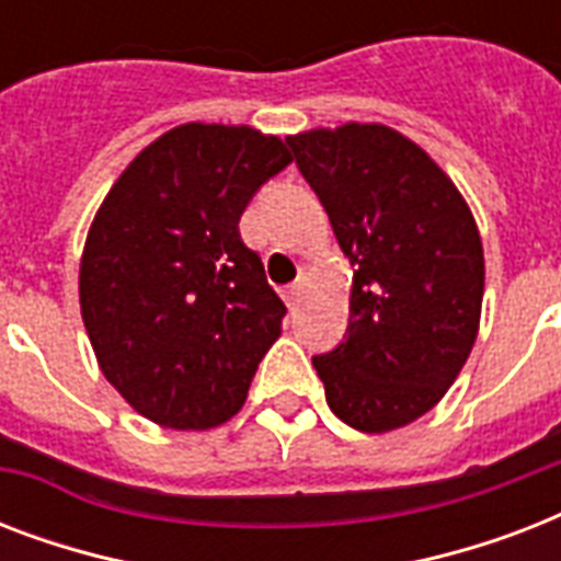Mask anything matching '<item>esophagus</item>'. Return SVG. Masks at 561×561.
<instances>
[{"mask_svg":"<svg viewBox=\"0 0 561 561\" xmlns=\"http://www.w3.org/2000/svg\"><path fill=\"white\" fill-rule=\"evenodd\" d=\"M299 294H302V282H294V285H288V288H285V302H288V308L297 306Z\"/></svg>","mask_w":561,"mask_h":561,"instance_id":"esophagus-1","label":"esophagus"}]
</instances>
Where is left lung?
<instances>
[{
  "mask_svg": "<svg viewBox=\"0 0 561 561\" xmlns=\"http://www.w3.org/2000/svg\"><path fill=\"white\" fill-rule=\"evenodd\" d=\"M350 255V325L314 355L346 425L383 434L434 408L478 337L483 247L469 206L419 145L383 125L288 136Z\"/></svg>",
  "mask_w": 561,
  "mask_h": 561,
  "instance_id": "obj_1",
  "label": "left lung"
}]
</instances>
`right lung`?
I'll return each mask as SVG.
<instances>
[{"mask_svg":"<svg viewBox=\"0 0 561 561\" xmlns=\"http://www.w3.org/2000/svg\"><path fill=\"white\" fill-rule=\"evenodd\" d=\"M290 165L253 127L180 125L136 157L92 220L81 314L107 381L178 431L236 416L288 308L238 220Z\"/></svg>","mask_w":561,"mask_h":561,"instance_id":"1","label":"right lung"}]
</instances>
